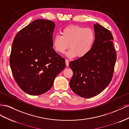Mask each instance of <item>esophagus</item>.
I'll return each mask as SVG.
<instances>
[{
    "mask_svg": "<svg viewBox=\"0 0 129 129\" xmlns=\"http://www.w3.org/2000/svg\"><path fill=\"white\" fill-rule=\"evenodd\" d=\"M65 64H66V65H67V67H68L69 65V61L68 59H65Z\"/></svg>",
    "mask_w": 129,
    "mask_h": 129,
    "instance_id": "34e87169",
    "label": "esophagus"
}]
</instances>
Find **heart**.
Returning a JSON list of instances; mask_svg holds the SVG:
<instances>
[{
    "instance_id": "obj_1",
    "label": "heart",
    "mask_w": 129,
    "mask_h": 129,
    "mask_svg": "<svg viewBox=\"0 0 129 129\" xmlns=\"http://www.w3.org/2000/svg\"><path fill=\"white\" fill-rule=\"evenodd\" d=\"M55 36L52 47L58 53H64L70 46L67 55L69 57L83 58L90 52L93 46L95 34L92 29L78 25H69Z\"/></svg>"
}]
</instances>
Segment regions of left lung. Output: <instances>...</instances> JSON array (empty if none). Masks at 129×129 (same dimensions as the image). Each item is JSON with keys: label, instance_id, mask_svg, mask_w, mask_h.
Here are the masks:
<instances>
[{"label": "left lung", "instance_id": "1", "mask_svg": "<svg viewBox=\"0 0 129 129\" xmlns=\"http://www.w3.org/2000/svg\"><path fill=\"white\" fill-rule=\"evenodd\" d=\"M95 40L90 52L70 62L73 76L71 90L79 96L89 98L103 91L111 82L116 53L111 32L98 23L94 24Z\"/></svg>", "mask_w": 129, "mask_h": 129}]
</instances>
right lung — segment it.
<instances>
[{"instance_id":"1","label":"right lung","mask_w":129,"mask_h":129,"mask_svg":"<svg viewBox=\"0 0 129 129\" xmlns=\"http://www.w3.org/2000/svg\"><path fill=\"white\" fill-rule=\"evenodd\" d=\"M54 27L52 21L36 20L14 37L11 69L18 86L27 94L37 95L49 91L65 68V59L52 48Z\"/></svg>"}]
</instances>
